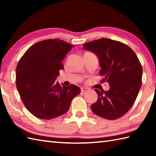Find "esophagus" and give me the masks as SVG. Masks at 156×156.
I'll use <instances>...</instances> for the list:
<instances>
[{
  "label": "esophagus",
  "mask_w": 156,
  "mask_h": 156,
  "mask_svg": "<svg viewBox=\"0 0 156 156\" xmlns=\"http://www.w3.org/2000/svg\"><path fill=\"white\" fill-rule=\"evenodd\" d=\"M89 90V88H85V87H82L81 88V91L82 92H87Z\"/></svg>",
  "instance_id": "1"
}]
</instances>
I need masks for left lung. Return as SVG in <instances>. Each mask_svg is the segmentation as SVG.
Returning a JSON list of instances; mask_svg holds the SVG:
<instances>
[{
	"label": "left lung",
	"mask_w": 156,
	"mask_h": 156,
	"mask_svg": "<svg viewBox=\"0 0 156 156\" xmlns=\"http://www.w3.org/2000/svg\"><path fill=\"white\" fill-rule=\"evenodd\" d=\"M85 50L97 56L102 82H107V91L96 89L98 100L91 105L95 115L114 120L130 110L141 86L142 67L137 55L124 44L101 38L83 45Z\"/></svg>",
	"instance_id": "left-lung-1"
}]
</instances>
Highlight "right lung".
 Returning a JSON list of instances; mask_svg holds the SVG:
<instances>
[{
    "label": "right lung",
    "instance_id": "add662e5",
    "mask_svg": "<svg viewBox=\"0 0 156 156\" xmlns=\"http://www.w3.org/2000/svg\"><path fill=\"white\" fill-rule=\"evenodd\" d=\"M74 45L61 39L39 41L29 48L16 69V85L23 104L35 117L54 119L65 114L81 90L55 82L62 61Z\"/></svg>",
    "mask_w": 156,
    "mask_h": 156
}]
</instances>
